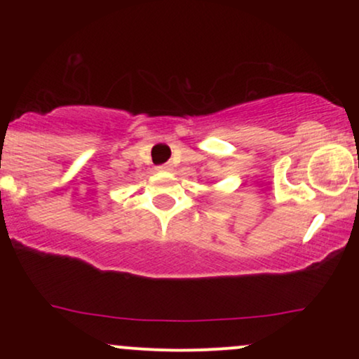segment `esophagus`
<instances>
[{"label":"esophagus","instance_id":"34e87169","mask_svg":"<svg viewBox=\"0 0 359 359\" xmlns=\"http://www.w3.org/2000/svg\"><path fill=\"white\" fill-rule=\"evenodd\" d=\"M156 168H158V170H170L172 167L168 165V163H162V165H158Z\"/></svg>","mask_w":359,"mask_h":359}]
</instances>
